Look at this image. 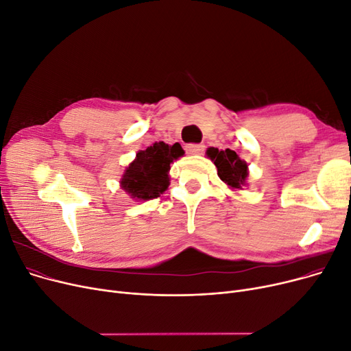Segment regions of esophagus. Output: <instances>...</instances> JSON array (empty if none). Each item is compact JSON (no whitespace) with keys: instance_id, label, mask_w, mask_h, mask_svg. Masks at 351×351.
<instances>
[{"instance_id":"obj_1","label":"esophagus","mask_w":351,"mask_h":351,"mask_svg":"<svg viewBox=\"0 0 351 351\" xmlns=\"http://www.w3.org/2000/svg\"><path fill=\"white\" fill-rule=\"evenodd\" d=\"M186 152L189 154H202L204 152V145L203 144H187Z\"/></svg>"}]
</instances>
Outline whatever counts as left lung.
<instances>
[{"label": "left lung", "mask_w": 351, "mask_h": 351, "mask_svg": "<svg viewBox=\"0 0 351 351\" xmlns=\"http://www.w3.org/2000/svg\"><path fill=\"white\" fill-rule=\"evenodd\" d=\"M207 157L214 161L217 167V174L231 189L241 190L245 186V180L248 176V165L244 160H241L236 152L227 148L220 149L210 147L207 149Z\"/></svg>", "instance_id": "1"}]
</instances>
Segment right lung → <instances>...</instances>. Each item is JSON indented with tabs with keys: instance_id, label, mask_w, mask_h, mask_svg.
Returning a JSON list of instances; mask_svg holds the SVG:
<instances>
[{
	"instance_id": "obj_1",
	"label": "right lung",
	"mask_w": 351,
	"mask_h": 351,
	"mask_svg": "<svg viewBox=\"0 0 351 351\" xmlns=\"http://www.w3.org/2000/svg\"><path fill=\"white\" fill-rule=\"evenodd\" d=\"M181 156L184 149L178 143L169 145L160 141L141 149L125 169L121 189L138 202L160 197L170 186V164Z\"/></svg>"
}]
</instances>
